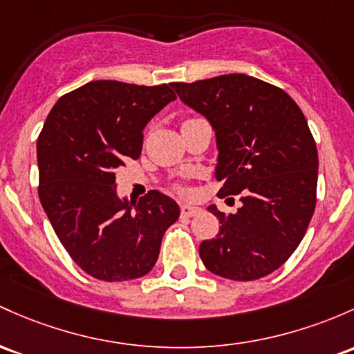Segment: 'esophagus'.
<instances>
[{"instance_id": "34e87169", "label": "esophagus", "mask_w": 354, "mask_h": 354, "mask_svg": "<svg viewBox=\"0 0 354 354\" xmlns=\"http://www.w3.org/2000/svg\"><path fill=\"white\" fill-rule=\"evenodd\" d=\"M200 212V208L192 207V205H183L181 207V218H192V216H196Z\"/></svg>"}]
</instances>
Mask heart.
<instances>
[{"mask_svg":"<svg viewBox=\"0 0 354 354\" xmlns=\"http://www.w3.org/2000/svg\"><path fill=\"white\" fill-rule=\"evenodd\" d=\"M174 189H176L178 193H181V195H186V193H188V189H186L183 185H174Z\"/></svg>","mask_w":354,"mask_h":354,"instance_id":"1","label":"heart"}]
</instances>
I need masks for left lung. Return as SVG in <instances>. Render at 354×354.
I'll return each instance as SVG.
<instances>
[{
	"label": "left lung",
	"instance_id": "1",
	"mask_svg": "<svg viewBox=\"0 0 354 354\" xmlns=\"http://www.w3.org/2000/svg\"><path fill=\"white\" fill-rule=\"evenodd\" d=\"M171 85L215 129L218 196L242 195L234 215L208 207L221 227L200 257L220 277H266L294 254L316 208L319 159L308 120L282 88L245 73Z\"/></svg>",
	"mask_w": 354,
	"mask_h": 354
}]
</instances>
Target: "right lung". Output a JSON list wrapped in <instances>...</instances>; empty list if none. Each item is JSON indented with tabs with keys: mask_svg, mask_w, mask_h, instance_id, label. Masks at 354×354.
Segmentation results:
<instances>
[{
	"mask_svg": "<svg viewBox=\"0 0 354 354\" xmlns=\"http://www.w3.org/2000/svg\"><path fill=\"white\" fill-rule=\"evenodd\" d=\"M174 99L169 84L94 80L62 95L38 136L41 207L73 262L99 281L146 275L180 216L159 192L119 200L114 173L141 156L142 129Z\"/></svg>",
	"mask_w": 354,
	"mask_h": 354,
	"instance_id": "1",
	"label": "right lung"
}]
</instances>
